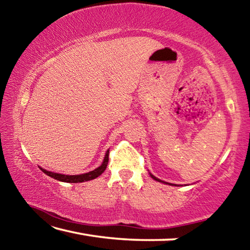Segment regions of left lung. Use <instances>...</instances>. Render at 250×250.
Segmentation results:
<instances>
[{
  "label": "left lung",
  "instance_id": "1",
  "mask_svg": "<svg viewBox=\"0 0 250 250\" xmlns=\"http://www.w3.org/2000/svg\"><path fill=\"white\" fill-rule=\"evenodd\" d=\"M151 176H152V177H153V179H154L155 181H159V182H161V181H160L159 179H156V177H155V176H153V175H152V174H151Z\"/></svg>",
  "mask_w": 250,
  "mask_h": 250
}]
</instances>
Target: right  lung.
<instances>
[{
    "mask_svg": "<svg viewBox=\"0 0 250 250\" xmlns=\"http://www.w3.org/2000/svg\"><path fill=\"white\" fill-rule=\"evenodd\" d=\"M109 162V151H107V153L104 155V162L99 167H97L96 170L90 171L88 173H83V174H79V175H64V174H59V173H54V172H48L44 170V168L40 167L42 171H43L46 175H48L53 179L57 180V181H62V182H66V183H80V182H86V181H90L94 180L96 177H98L99 175L103 174L104 172L105 168H107Z\"/></svg>",
    "mask_w": 250,
    "mask_h": 250,
    "instance_id": "obj_1",
    "label": "right lung"
}]
</instances>
